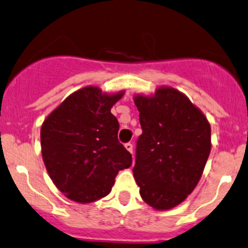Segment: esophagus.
I'll return each instance as SVG.
<instances>
[{"mask_svg": "<svg viewBox=\"0 0 248 248\" xmlns=\"http://www.w3.org/2000/svg\"><path fill=\"white\" fill-rule=\"evenodd\" d=\"M125 148H126V150H129V152L132 154V144H131V143H126V144H125Z\"/></svg>", "mask_w": 248, "mask_h": 248, "instance_id": "esophagus-1", "label": "esophagus"}]
</instances>
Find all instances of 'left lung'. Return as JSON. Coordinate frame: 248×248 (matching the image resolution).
Listing matches in <instances>:
<instances>
[{"label": "left lung", "instance_id": "1", "mask_svg": "<svg viewBox=\"0 0 248 248\" xmlns=\"http://www.w3.org/2000/svg\"><path fill=\"white\" fill-rule=\"evenodd\" d=\"M142 135L132 172L142 200L156 210L179 205L195 190L211 150L208 119L172 87L137 94Z\"/></svg>", "mask_w": 248, "mask_h": 248}]
</instances>
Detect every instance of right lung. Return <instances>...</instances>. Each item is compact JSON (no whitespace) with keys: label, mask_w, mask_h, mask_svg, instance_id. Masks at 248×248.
<instances>
[{"label":"right lung","mask_w":248,"mask_h":248,"mask_svg":"<svg viewBox=\"0 0 248 248\" xmlns=\"http://www.w3.org/2000/svg\"><path fill=\"white\" fill-rule=\"evenodd\" d=\"M87 86L74 92L46 117L40 130L44 165L69 200L92 203L111 192L131 154L118 141L119 123L111 108L122 96Z\"/></svg>","instance_id":"add662e5"}]
</instances>
